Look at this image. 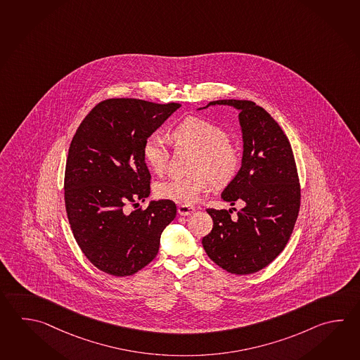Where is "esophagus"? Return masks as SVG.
<instances>
[{
    "label": "esophagus",
    "mask_w": 360,
    "mask_h": 360,
    "mask_svg": "<svg viewBox=\"0 0 360 360\" xmlns=\"http://www.w3.org/2000/svg\"><path fill=\"white\" fill-rule=\"evenodd\" d=\"M195 212V207L193 206L190 205H179L178 206V214L179 215H191L192 213Z\"/></svg>",
    "instance_id": "1"
}]
</instances>
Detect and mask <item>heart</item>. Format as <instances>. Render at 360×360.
<instances>
[{
	"mask_svg": "<svg viewBox=\"0 0 360 360\" xmlns=\"http://www.w3.org/2000/svg\"><path fill=\"white\" fill-rule=\"evenodd\" d=\"M172 139L179 146L190 147L198 153L192 170L193 176H174L155 186V195L162 200L182 205H191L202 193L209 191L213 182L227 184L241 162L240 148L228 140L221 127L202 117H190L172 129ZM142 155L155 173L162 174L167 169L169 140L164 133H151L143 142Z\"/></svg>",
	"mask_w": 360,
	"mask_h": 360,
	"instance_id": "b5f03b06",
	"label": "heart"
}]
</instances>
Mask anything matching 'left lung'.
<instances>
[{
    "mask_svg": "<svg viewBox=\"0 0 360 360\" xmlns=\"http://www.w3.org/2000/svg\"><path fill=\"white\" fill-rule=\"evenodd\" d=\"M215 105L240 111L241 168L220 198L243 206L235 218L231 209H207L213 229L202 246L220 268L251 274L271 264L292 233L300 209L299 176L286 134L263 108L248 100H218L198 110Z\"/></svg>",
    "mask_w": 360,
    "mask_h": 360,
    "instance_id": "left-lung-1",
    "label": "left lung"
}]
</instances>
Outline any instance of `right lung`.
I'll use <instances>...</instances> for the list:
<instances>
[{
  "label": "right lung",
  "mask_w": 360,
  "mask_h": 360,
  "mask_svg": "<svg viewBox=\"0 0 360 360\" xmlns=\"http://www.w3.org/2000/svg\"><path fill=\"white\" fill-rule=\"evenodd\" d=\"M179 108L105 100L74 134L66 160V214L75 241L100 271L117 277L141 271L156 257L164 228L176 218V204L167 200H151L145 210L131 213L125 206L150 196L143 142Z\"/></svg>",
  "instance_id": "add662e5"
}]
</instances>
